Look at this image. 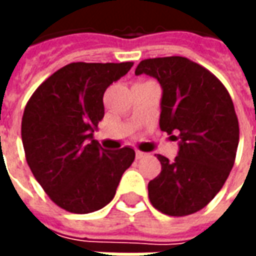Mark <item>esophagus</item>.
Segmentation results:
<instances>
[{
  "mask_svg": "<svg viewBox=\"0 0 256 256\" xmlns=\"http://www.w3.org/2000/svg\"><path fill=\"white\" fill-rule=\"evenodd\" d=\"M145 154L144 152H141V150H136V158L137 159H141V158H144Z\"/></svg>",
  "mask_w": 256,
  "mask_h": 256,
  "instance_id": "esophagus-1",
  "label": "esophagus"
}]
</instances>
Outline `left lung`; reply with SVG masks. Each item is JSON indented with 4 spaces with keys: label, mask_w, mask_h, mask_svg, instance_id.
Returning a JSON list of instances; mask_svg holds the SVG:
<instances>
[{
    "label": "left lung",
    "mask_w": 256,
    "mask_h": 256,
    "mask_svg": "<svg viewBox=\"0 0 256 256\" xmlns=\"http://www.w3.org/2000/svg\"><path fill=\"white\" fill-rule=\"evenodd\" d=\"M141 74L159 80V124L180 140L174 160L156 155L162 172L148 184L150 203L170 216L194 214L220 192L234 164L238 120L233 101L214 74L186 58H146L136 68Z\"/></svg>",
    "instance_id": "1"
}]
</instances>
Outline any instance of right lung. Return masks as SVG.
<instances>
[{
	"label": "right lung",
	"mask_w": 256,
	"mask_h": 256,
	"mask_svg": "<svg viewBox=\"0 0 256 256\" xmlns=\"http://www.w3.org/2000/svg\"><path fill=\"white\" fill-rule=\"evenodd\" d=\"M133 67L126 63H71L42 82L22 119L26 160L53 203L88 214L111 202L136 152L106 150L93 140L104 118L106 88Z\"/></svg>",
	"instance_id": "right-lung-1"
}]
</instances>
